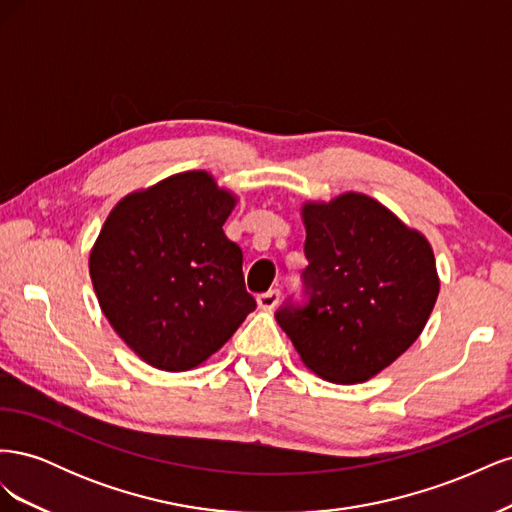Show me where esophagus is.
<instances>
[{
	"instance_id": "1",
	"label": "esophagus",
	"mask_w": 512,
	"mask_h": 512,
	"mask_svg": "<svg viewBox=\"0 0 512 512\" xmlns=\"http://www.w3.org/2000/svg\"><path fill=\"white\" fill-rule=\"evenodd\" d=\"M258 307L260 309H273L277 303H280V290H267L258 294Z\"/></svg>"
}]
</instances>
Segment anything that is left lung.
Listing matches in <instances>:
<instances>
[{
	"mask_svg": "<svg viewBox=\"0 0 512 512\" xmlns=\"http://www.w3.org/2000/svg\"><path fill=\"white\" fill-rule=\"evenodd\" d=\"M301 213L307 301L286 303L275 320L314 374L365 382L423 333L440 292L433 250L365 194L305 203Z\"/></svg>",
	"mask_w": 512,
	"mask_h": 512,
	"instance_id": "8db88e82",
	"label": "left lung"
}]
</instances>
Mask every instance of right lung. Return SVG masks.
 <instances>
[{
  "label": "right lung",
  "mask_w": 512,
  "mask_h": 512,
  "mask_svg": "<svg viewBox=\"0 0 512 512\" xmlns=\"http://www.w3.org/2000/svg\"><path fill=\"white\" fill-rule=\"evenodd\" d=\"M235 205L205 170H188L108 213L89 275L111 327L151 367H198L256 309L241 247L222 228Z\"/></svg>",
  "instance_id": "right-lung-1"
}]
</instances>
